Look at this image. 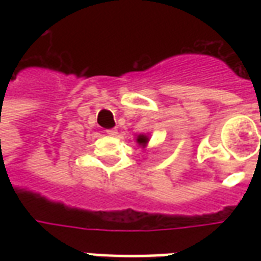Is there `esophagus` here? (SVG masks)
Here are the masks:
<instances>
[{
    "label": "esophagus",
    "instance_id": "1",
    "mask_svg": "<svg viewBox=\"0 0 261 261\" xmlns=\"http://www.w3.org/2000/svg\"><path fill=\"white\" fill-rule=\"evenodd\" d=\"M106 133H108L109 136H116V134H117V130H116V128H110V130H108Z\"/></svg>",
    "mask_w": 261,
    "mask_h": 261
}]
</instances>
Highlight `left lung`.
Wrapping results in <instances>:
<instances>
[{"mask_svg": "<svg viewBox=\"0 0 261 261\" xmlns=\"http://www.w3.org/2000/svg\"><path fill=\"white\" fill-rule=\"evenodd\" d=\"M137 142H138V145H141V147H145L148 142V137L145 134H140V136L137 137Z\"/></svg>", "mask_w": 261, "mask_h": 261, "instance_id": "1", "label": "left lung"}]
</instances>
